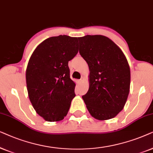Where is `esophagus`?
Segmentation results:
<instances>
[{
  "label": "esophagus",
  "instance_id": "esophagus-1",
  "mask_svg": "<svg viewBox=\"0 0 153 153\" xmlns=\"http://www.w3.org/2000/svg\"><path fill=\"white\" fill-rule=\"evenodd\" d=\"M82 81H83V78H82L81 79H80V80H78V82L79 83H82Z\"/></svg>",
  "mask_w": 153,
  "mask_h": 153
}]
</instances>
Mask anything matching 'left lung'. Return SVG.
<instances>
[{"instance_id": "left-lung-1", "label": "left lung", "mask_w": 153, "mask_h": 153, "mask_svg": "<svg viewBox=\"0 0 153 153\" xmlns=\"http://www.w3.org/2000/svg\"><path fill=\"white\" fill-rule=\"evenodd\" d=\"M79 52L89 71V87L82 99L91 116L115 117L123 109L130 88V68L125 54L108 38L87 35L78 38Z\"/></svg>"}]
</instances>
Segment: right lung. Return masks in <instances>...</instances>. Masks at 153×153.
<instances>
[{
  "label": "right lung",
  "instance_id": "1",
  "mask_svg": "<svg viewBox=\"0 0 153 153\" xmlns=\"http://www.w3.org/2000/svg\"><path fill=\"white\" fill-rule=\"evenodd\" d=\"M78 52V38L61 35L42 42L28 61V97L36 113L47 121H60L68 113L75 97L68 62Z\"/></svg>",
  "mask_w": 153,
  "mask_h": 153
}]
</instances>
